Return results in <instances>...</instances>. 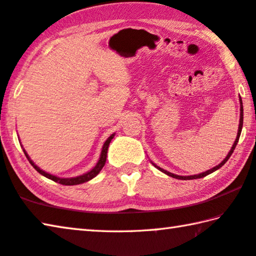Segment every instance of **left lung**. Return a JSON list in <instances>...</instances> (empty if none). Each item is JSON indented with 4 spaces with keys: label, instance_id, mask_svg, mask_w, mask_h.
<instances>
[{
    "label": "left lung",
    "instance_id": "left-lung-1",
    "mask_svg": "<svg viewBox=\"0 0 256 256\" xmlns=\"http://www.w3.org/2000/svg\"><path fill=\"white\" fill-rule=\"evenodd\" d=\"M240 125H238V131H237V136H236V138H235V142H234V144H232V149L229 150V152H228V154L226 156V158H224L222 162H220L219 164H216V167H214V168H211V170H206V172H201V174H198V175H190V176H180V175H175V174H172V172H167V170H162V168H160L159 166H157V164H154L152 162H151V164H154V166L157 168V170H159L160 172H164V174L166 175H168V176H170V177H172V178H177V180H196V178H202V177H204V176H206V175H209V174H211V172H216V170H218L220 167H222L224 164L227 162V160L229 159V157H230V156L232 154V152H234V150H235V148H236V146H237V144H238V140H240V132H242V116H244V114H242V98L240 97Z\"/></svg>",
    "mask_w": 256,
    "mask_h": 256
}]
</instances>
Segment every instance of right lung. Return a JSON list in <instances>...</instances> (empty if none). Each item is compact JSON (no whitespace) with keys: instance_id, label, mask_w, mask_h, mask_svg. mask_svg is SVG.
I'll return each mask as SVG.
<instances>
[{"instance_id":"obj_1","label":"right lung","mask_w":256,"mask_h":256,"mask_svg":"<svg viewBox=\"0 0 256 256\" xmlns=\"http://www.w3.org/2000/svg\"><path fill=\"white\" fill-rule=\"evenodd\" d=\"M115 136V133H112L110 136H108L107 140L105 141V144H104L102 146V152H100V157H99L97 164H94V167L92 168V170H90L89 172H84V174H82L80 176H76V177H68V178H62V177H58V176H55V175H52L50 174V172H46L45 170H40V167L37 166L36 164H34L32 159H30V157L27 154V151H26L24 149L22 146V150L26 154V157H27V159L29 160V162L32 164V166L40 174H42V176L47 177L48 180H52L56 182V183H60L62 185H78V184H82V183H86V182H88L90 180H92L94 177H96L99 172H100V170H102V167L105 166V162H106V158H107V151H108V146H110V141L112 140V138Z\"/></svg>"}]
</instances>
